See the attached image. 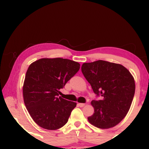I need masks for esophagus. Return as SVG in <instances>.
I'll list each match as a JSON object with an SVG mask.
<instances>
[{
    "label": "esophagus",
    "instance_id": "obj_1",
    "mask_svg": "<svg viewBox=\"0 0 149 149\" xmlns=\"http://www.w3.org/2000/svg\"><path fill=\"white\" fill-rule=\"evenodd\" d=\"M78 105L80 107H83L85 105V104H84V103H78Z\"/></svg>",
    "mask_w": 149,
    "mask_h": 149
}]
</instances>
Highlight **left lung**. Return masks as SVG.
I'll return each mask as SVG.
<instances>
[{"label": "left lung", "mask_w": 149, "mask_h": 149, "mask_svg": "<svg viewBox=\"0 0 149 149\" xmlns=\"http://www.w3.org/2000/svg\"><path fill=\"white\" fill-rule=\"evenodd\" d=\"M81 71L95 95L102 97L92 101L95 111L89 122L101 129L116 126L130 108L135 92L133 76L121 64L103 60L84 63Z\"/></svg>", "instance_id": "1"}]
</instances>
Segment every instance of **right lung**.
<instances>
[{"label":"right lung","instance_id":"obj_1","mask_svg":"<svg viewBox=\"0 0 149 149\" xmlns=\"http://www.w3.org/2000/svg\"><path fill=\"white\" fill-rule=\"evenodd\" d=\"M79 69V63L62 58H43L30 65L24 83V101L40 127L54 130L68 122L76 103L59 97V90Z\"/></svg>","mask_w":149,"mask_h":149}]
</instances>
